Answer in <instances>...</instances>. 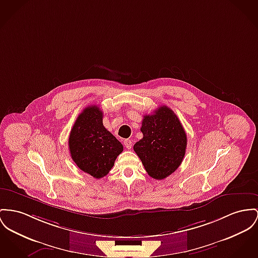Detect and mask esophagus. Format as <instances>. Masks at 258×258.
I'll return each instance as SVG.
<instances>
[{"mask_svg": "<svg viewBox=\"0 0 258 258\" xmlns=\"http://www.w3.org/2000/svg\"><path fill=\"white\" fill-rule=\"evenodd\" d=\"M124 145H125V147L128 149V150H130L131 148H132V141L131 140H129V139H126V140H124Z\"/></svg>", "mask_w": 258, "mask_h": 258, "instance_id": "esophagus-1", "label": "esophagus"}]
</instances>
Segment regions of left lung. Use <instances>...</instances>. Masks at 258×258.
Listing matches in <instances>:
<instances>
[{"mask_svg": "<svg viewBox=\"0 0 258 258\" xmlns=\"http://www.w3.org/2000/svg\"><path fill=\"white\" fill-rule=\"evenodd\" d=\"M143 139L134 145L148 174L162 180L175 171L183 161L187 148V135L173 110L159 106L142 121Z\"/></svg>", "mask_w": 258, "mask_h": 258, "instance_id": "left-lung-1", "label": "left lung"}]
</instances>
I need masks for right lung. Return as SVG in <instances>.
<instances>
[{"label": "right lung", "mask_w": 258, "mask_h": 258, "mask_svg": "<svg viewBox=\"0 0 258 258\" xmlns=\"http://www.w3.org/2000/svg\"><path fill=\"white\" fill-rule=\"evenodd\" d=\"M70 155L76 165L96 179L103 178L123 151L120 142L103 124V111L89 105L78 115L69 139Z\"/></svg>", "instance_id": "right-lung-1"}]
</instances>
